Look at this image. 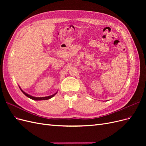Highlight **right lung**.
<instances>
[{"mask_svg": "<svg viewBox=\"0 0 146 146\" xmlns=\"http://www.w3.org/2000/svg\"><path fill=\"white\" fill-rule=\"evenodd\" d=\"M20 89H21V88H20ZM21 91L23 92V93H24L26 96L28 97V98H30L31 99L35 100H47V99H49L52 98V97H54V96L56 94V93H55V94H53V95H52V96H47V97H43V98H35V97H33V96H30V95L27 94V93H26V92H25L24 91H23L21 89Z\"/></svg>", "mask_w": 146, "mask_h": 146, "instance_id": "obj_1", "label": "right lung"}]
</instances>
